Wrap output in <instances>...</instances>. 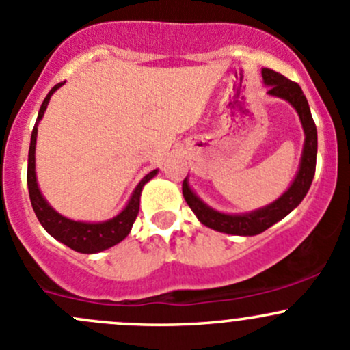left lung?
Wrapping results in <instances>:
<instances>
[{
	"mask_svg": "<svg viewBox=\"0 0 350 350\" xmlns=\"http://www.w3.org/2000/svg\"><path fill=\"white\" fill-rule=\"evenodd\" d=\"M263 83L268 87V95L271 97L283 98L288 102L295 112L299 113L301 129H304L305 141L304 149H301V157L295 178L288 189L282 194L273 203L263 206V208L255 209L248 213H221L218 209L211 208L198 196L189 186V179L183 181V196L186 203L193 209L196 218L200 219L204 226L211 230L219 231L226 234H238V237H255V234L263 233L275 223L285 218L288 213H292L301 203L305 194L308 193L312 185V179L315 174V163H317V127H315L314 119H312L310 107L305 98L304 92L299 83L285 79L282 73L273 72L270 68L262 70Z\"/></svg>",
	"mask_w": 350,
	"mask_h": 350,
	"instance_id": "left-lung-1",
	"label": "left lung"
}]
</instances>
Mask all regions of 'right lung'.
Here are the masks:
<instances>
[{
	"mask_svg": "<svg viewBox=\"0 0 350 350\" xmlns=\"http://www.w3.org/2000/svg\"><path fill=\"white\" fill-rule=\"evenodd\" d=\"M64 83H57L49 95L43 100L42 107H40L38 117H36V124L31 132V141H29V150H28V172H27V183H28V193L29 201H31L33 211H35L36 218L45 228L46 233H50L55 240H58L68 248L75 250L79 253H100L104 250L112 248L113 245L120 243L124 238L131 233L132 224H134L135 218L139 213V204H141V193L142 187L146 183H149L154 176L157 174L159 169H154L149 174H146L141 179L137 186H135L134 193L129 198L127 204L124 206L122 211L116 215L113 218L107 219V221H75L70 219L67 216L60 215L51 208L49 201L42 194L38 186V179H36V165H35V150H36V135H38V124L43 119L46 107L51 95L58 90Z\"/></svg>",
	"mask_w": 350,
	"mask_h": 350,
	"instance_id": "1",
	"label": "right lung"
}]
</instances>
